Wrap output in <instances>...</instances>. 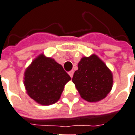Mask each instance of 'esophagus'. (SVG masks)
I'll use <instances>...</instances> for the list:
<instances>
[{
	"instance_id": "esophagus-1",
	"label": "esophagus",
	"mask_w": 135,
	"mask_h": 135,
	"mask_svg": "<svg viewBox=\"0 0 135 135\" xmlns=\"http://www.w3.org/2000/svg\"><path fill=\"white\" fill-rule=\"evenodd\" d=\"M69 75H70V76L71 78H73V73H74V71L73 70H71V71H70L68 73Z\"/></svg>"
}]
</instances>
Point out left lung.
<instances>
[{
    "label": "left lung",
    "mask_w": 135,
    "mask_h": 135,
    "mask_svg": "<svg viewBox=\"0 0 135 135\" xmlns=\"http://www.w3.org/2000/svg\"><path fill=\"white\" fill-rule=\"evenodd\" d=\"M75 72L74 83L81 98L88 102L101 101L111 91L113 86V75L96 55L81 58Z\"/></svg>",
    "instance_id": "left-lung-1"
}]
</instances>
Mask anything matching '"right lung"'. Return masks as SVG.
I'll return each mask as SVG.
<instances>
[{
  "label": "right lung",
  "mask_w": 135,
  "mask_h": 135,
  "mask_svg": "<svg viewBox=\"0 0 135 135\" xmlns=\"http://www.w3.org/2000/svg\"><path fill=\"white\" fill-rule=\"evenodd\" d=\"M70 80L60 64L40 54L26 69L23 84L30 98L37 104L49 106L60 99L65 85Z\"/></svg>",
  "instance_id": "add662e5"
}]
</instances>
